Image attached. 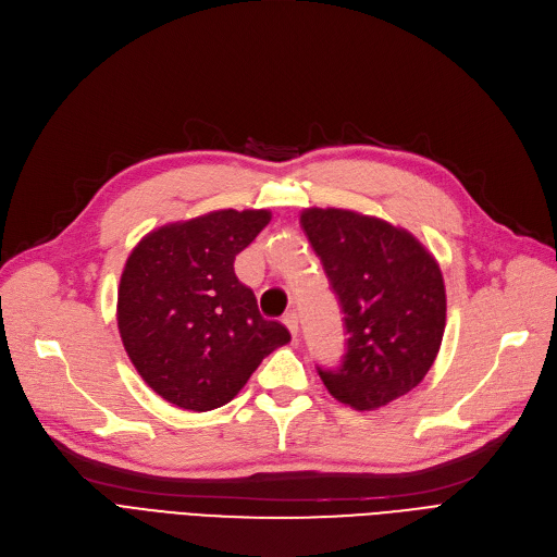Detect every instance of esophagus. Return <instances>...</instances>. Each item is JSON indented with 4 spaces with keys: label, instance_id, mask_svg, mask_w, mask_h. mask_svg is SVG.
<instances>
[{
    "label": "esophagus",
    "instance_id": "esophagus-1",
    "mask_svg": "<svg viewBox=\"0 0 557 557\" xmlns=\"http://www.w3.org/2000/svg\"><path fill=\"white\" fill-rule=\"evenodd\" d=\"M282 323L288 327V332H292L294 336H298V313H296V311H288V313H284Z\"/></svg>",
    "mask_w": 557,
    "mask_h": 557
}]
</instances>
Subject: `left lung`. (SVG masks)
Here are the masks:
<instances>
[{"label": "left lung", "mask_w": 557, "mask_h": 557, "mask_svg": "<svg viewBox=\"0 0 557 557\" xmlns=\"http://www.w3.org/2000/svg\"><path fill=\"white\" fill-rule=\"evenodd\" d=\"M348 334L342 367L319 369L327 392L359 412L412 392L440 352L446 288L440 263L407 230L348 209H305Z\"/></svg>", "instance_id": "1"}]
</instances>
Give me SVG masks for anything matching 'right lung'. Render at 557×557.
I'll list each match as a JSON object with an SVG mask.
<instances>
[{"mask_svg": "<svg viewBox=\"0 0 557 557\" xmlns=\"http://www.w3.org/2000/svg\"><path fill=\"white\" fill-rule=\"evenodd\" d=\"M271 223L265 209H221L163 225L132 250L117 288V330L138 375L190 412L227 405L265 355L292 342L265 321L234 259Z\"/></svg>", "mask_w": 557, "mask_h": 557, "instance_id": "1", "label": "right lung"}]
</instances>
